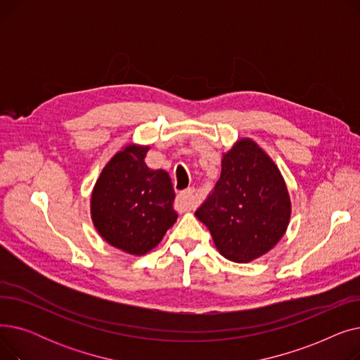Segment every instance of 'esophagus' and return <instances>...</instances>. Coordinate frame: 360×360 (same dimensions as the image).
<instances>
[{
  "label": "esophagus",
  "mask_w": 360,
  "mask_h": 360,
  "mask_svg": "<svg viewBox=\"0 0 360 360\" xmlns=\"http://www.w3.org/2000/svg\"><path fill=\"white\" fill-rule=\"evenodd\" d=\"M194 194H195V190L194 188H186V190L181 191L176 197V201L179 204V207L182 210H191L194 209V202H195V198H194Z\"/></svg>",
  "instance_id": "34e87169"
}]
</instances>
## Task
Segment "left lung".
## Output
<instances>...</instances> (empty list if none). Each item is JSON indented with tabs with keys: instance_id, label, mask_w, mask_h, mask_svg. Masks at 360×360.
Wrapping results in <instances>:
<instances>
[{
	"instance_id": "1",
	"label": "left lung",
	"mask_w": 360,
	"mask_h": 360,
	"mask_svg": "<svg viewBox=\"0 0 360 360\" xmlns=\"http://www.w3.org/2000/svg\"><path fill=\"white\" fill-rule=\"evenodd\" d=\"M195 216L209 228L224 258L250 262L285 235L290 198L277 166L245 139L223 155L220 178Z\"/></svg>"
}]
</instances>
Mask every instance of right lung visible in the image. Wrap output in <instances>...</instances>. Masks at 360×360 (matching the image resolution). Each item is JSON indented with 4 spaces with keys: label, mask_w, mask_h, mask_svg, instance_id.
Returning <instances> with one entry per match:
<instances>
[{
    "label": "right lung",
    "mask_w": 360,
    "mask_h": 360,
    "mask_svg": "<svg viewBox=\"0 0 360 360\" xmlns=\"http://www.w3.org/2000/svg\"><path fill=\"white\" fill-rule=\"evenodd\" d=\"M148 147L128 146L105 166L91 194V219L101 236L132 255L153 250L176 221L167 172L144 163Z\"/></svg>",
    "instance_id": "obj_1"
}]
</instances>
